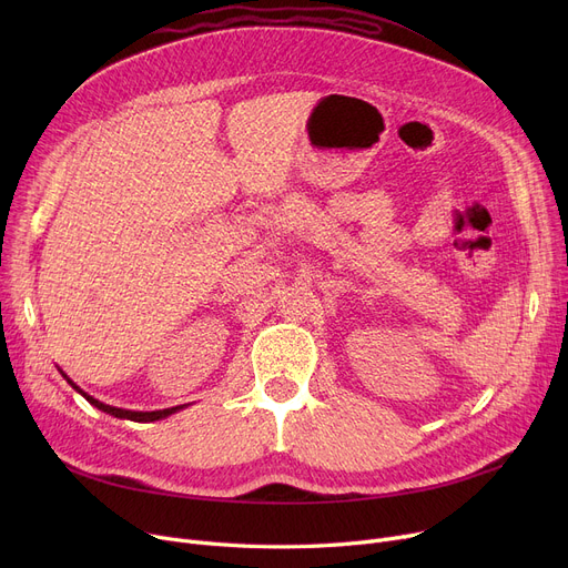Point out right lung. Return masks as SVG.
<instances>
[{
	"instance_id": "1",
	"label": "right lung",
	"mask_w": 568,
	"mask_h": 568,
	"mask_svg": "<svg viewBox=\"0 0 568 568\" xmlns=\"http://www.w3.org/2000/svg\"><path fill=\"white\" fill-rule=\"evenodd\" d=\"M59 373H62V377L73 386V389L82 396V398H87L89 403H92L94 407H99L101 412H105V414H110V416H116V419H129V422H138V424H146V422H161V419H165V416H170V414H174V412H179V409H184V407H189V405H176V407H165V409H154V412H133V409H122V407H112V405H105V403H101V400H97L94 396H89L87 392H82L80 386L62 371V368H57Z\"/></svg>"
}]
</instances>
